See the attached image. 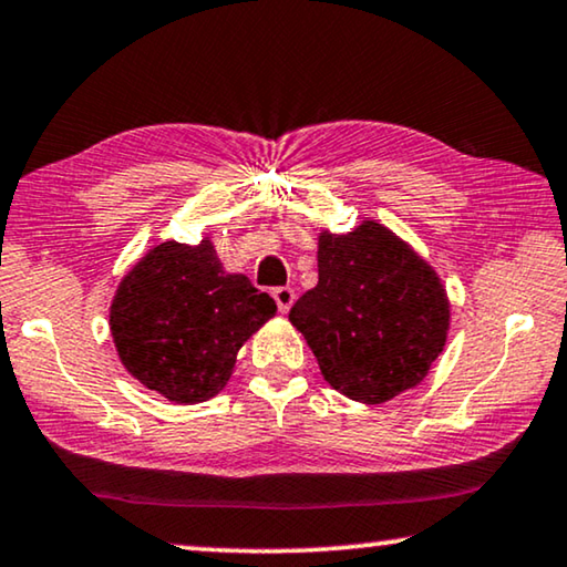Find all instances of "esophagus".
Instances as JSON below:
<instances>
[{"label":"esophagus","mask_w":567,"mask_h":567,"mask_svg":"<svg viewBox=\"0 0 567 567\" xmlns=\"http://www.w3.org/2000/svg\"><path fill=\"white\" fill-rule=\"evenodd\" d=\"M274 299L278 303V311H281V315H289L293 301H297V293H293L289 286H278V289H274Z\"/></svg>","instance_id":"34e87169"}]
</instances>
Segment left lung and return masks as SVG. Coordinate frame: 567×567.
Masks as SVG:
<instances>
[{"label": "left lung", "mask_w": 567, "mask_h": 567, "mask_svg": "<svg viewBox=\"0 0 567 567\" xmlns=\"http://www.w3.org/2000/svg\"><path fill=\"white\" fill-rule=\"evenodd\" d=\"M317 268V286L293 303L289 322L324 381L363 404L420 385L450 332V299L437 270L375 219L348 235L322 229Z\"/></svg>", "instance_id": "obj_1"}]
</instances>
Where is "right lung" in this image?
Listing matches in <instances>:
<instances>
[{"instance_id":"obj_1","label":"right lung","mask_w":567,"mask_h":567,"mask_svg":"<svg viewBox=\"0 0 567 567\" xmlns=\"http://www.w3.org/2000/svg\"><path fill=\"white\" fill-rule=\"evenodd\" d=\"M276 301L248 276L227 274L212 237L153 245L122 276L110 332L125 371L174 404H199L225 389L237 352Z\"/></svg>"}]
</instances>
